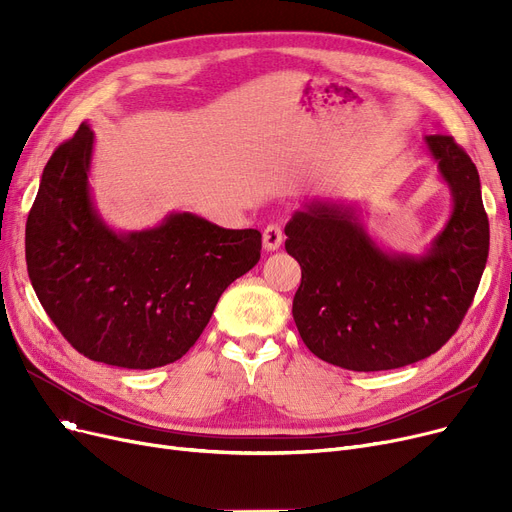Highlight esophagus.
Returning a JSON list of instances; mask_svg holds the SVG:
<instances>
[{
  "label": "esophagus",
  "instance_id": "esophagus-1",
  "mask_svg": "<svg viewBox=\"0 0 512 512\" xmlns=\"http://www.w3.org/2000/svg\"><path fill=\"white\" fill-rule=\"evenodd\" d=\"M282 228L278 224H270L263 230V247L265 251H278L282 245Z\"/></svg>",
  "mask_w": 512,
  "mask_h": 512
}]
</instances>
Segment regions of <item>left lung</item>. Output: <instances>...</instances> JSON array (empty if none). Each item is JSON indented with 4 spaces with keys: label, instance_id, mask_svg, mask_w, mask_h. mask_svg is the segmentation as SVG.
I'll return each mask as SVG.
<instances>
[{
    "label": "left lung",
    "instance_id": "left-lung-1",
    "mask_svg": "<svg viewBox=\"0 0 512 512\" xmlns=\"http://www.w3.org/2000/svg\"><path fill=\"white\" fill-rule=\"evenodd\" d=\"M425 149L452 211L423 255L382 249L357 207L340 201L309 199L284 228L301 265L292 317L321 361L351 371L417 363L440 351L473 303L490 251L479 174L448 134H429Z\"/></svg>",
    "mask_w": 512,
    "mask_h": 512
}]
</instances>
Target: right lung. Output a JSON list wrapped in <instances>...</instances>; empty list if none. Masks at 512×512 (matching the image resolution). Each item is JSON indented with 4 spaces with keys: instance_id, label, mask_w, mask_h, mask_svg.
Listing matches in <instances>:
<instances>
[{
    "instance_id": "add662e5",
    "label": "right lung",
    "mask_w": 512,
    "mask_h": 512,
    "mask_svg": "<svg viewBox=\"0 0 512 512\" xmlns=\"http://www.w3.org/2000/svg\"><path fill=\"white\" fill-rule=\"evenodd\" d=\"M95 134L80 124L49 157L26 220V270L80 355L153 369L186 355L222 292L261 257V232L176 211L149 230L116 232L89 186Z\"/></svg>"
}]
</instances>
